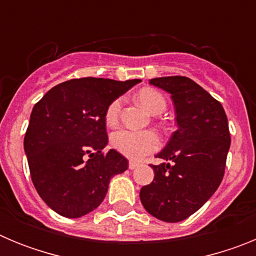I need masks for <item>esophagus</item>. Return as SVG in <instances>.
<instances>
[{"label":"esophagus","mask_w":256,"mask_h":256,"mask_svg":"<svg viewBox=\"0 0 256 256\" xmlns=\"http://www.w3.org/2000/svg\"><path fill=\"white\" fill-rule=\"evenodd\" d=\"M128 166H130V170H133V169H136V168H137V166H138V162H133V160H130V164H128Z\"/></svg>","instance_id":"obj_1"}]
</instances>
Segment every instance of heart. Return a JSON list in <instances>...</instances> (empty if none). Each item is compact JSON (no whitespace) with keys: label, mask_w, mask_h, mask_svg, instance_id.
I'll return each instance as SVG.
<instances>
[{"label":"heart","mask_w":256,"mask_h":256,"mask_svg":"<svg viewBox=\"0 0 256 256\" xmlns=\"http://www.w3.org/2000/svg\"><path fill=\"white\" fill-rule=\"evenodd\" d=\"M137 100L154 115L162 114L166 108L164 96L152 88L141 90L137 94ZM120 108L122 100L119 98L108 105L105 112V122L108 126H112L118 123ZM112 144L122 155L133 160H140L144 155L158 150L160 146V140L152 130H119L112 134Z\"/></svg>","instance_id":"heart-1"}]
</instances>
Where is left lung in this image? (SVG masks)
I'll use <instances>...</instances> for the list:
<instances>
[{"label":"left lung","mask_w":256,"mask_h":256,"mask_svg":"<svg viewBox=\"0 0 256 256\" xmlns=\"http://www.w3.org/2000/svg\"><path fill=\"white\" fill-rule=\"evenodd\" d=\"M150 84L168 92L177 130L151 165L154 180L140 191L151 216L162 222L184 220L214 195L224 176L230 146L227 115L219 101L187 76H162Z\"/></svg>","instance_id":"obj_1"}]
</instances>
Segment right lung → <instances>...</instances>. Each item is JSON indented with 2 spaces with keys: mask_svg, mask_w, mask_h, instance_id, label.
<instances>
[{
  "mask_svg": "<svg viewBox=\"0 0 256 256\" xmlns=\"http://www.w3.org/2000/svg\"><path fill=\"white\" fill-rule=\"evenodd\" d=\"M140 79H70L55 86L34 105L24 138L29 170L40 198L66 218L96 209L114 176L128 160L108 144V105ZM88 158H86V155Z\"/></svg>",
  "mask_w": 256,
  "mask_h": 256,
  "instance_id": "obj_1",
  "label": "right lung"
}]
</instances>
